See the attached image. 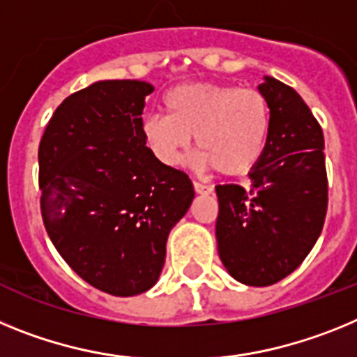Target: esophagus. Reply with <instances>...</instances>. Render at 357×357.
Returning a JSON list of instances; mask_svg holds the SVG:
<instances>
[{
	"instance_id": "34e87169",
	"label": "esophagus",
	"mask_w": 357,
	"mask_h": 357,
	"mask_svg": "<svg viewBox=\"0 0 357 357\" xmlns=\"http://www.w3.org/2000/svg\"><path fill=\"white\" fill-rule=\"evenodd\" d=\"M194 190H196V194H212L213 188L208 187V185H203L199 181H194Z\"/></svg>"
}]
</instances>
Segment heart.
Returning a JSON list of instances; mask_svg holds the SVG:
<instances>
[{"label":"heart","mask_w":357,"mask_h":357,"mask_svg":"<svg viewBox=\"0 0 357 357\" xmlns=\"http://www.w3.org/2000/svg\"><path fill=\"white\" fill-rule=\"evenodd\" d=\"M163 102L169 114L149 113L142 122L145 142L161 163L179 165L196 136L197 169L241 178L259 165L271 126L260 91L192 82L170 89Z\"/></svg>","instance_id":"obj_1"}]
</instances>
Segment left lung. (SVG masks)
I'll return each instance as SVG.
<instances>
[{"instance_id": "obj_1", "label": "left lung", "mask_w": 357, "mask_h": 357, "mask_svg": "<svg viewBox=\"0 0 357 357\" xmlns=\"http://www.w3.org/2000/svg\"><path fill=\"white\" fill-rule=\"evenodd\" d=\"M259 89L269 105L268 144L250 187L217 185V252L241 284L264 287L303 262L324 228V132L298 93L275 77Z\"/></svg>"}]
</instances>
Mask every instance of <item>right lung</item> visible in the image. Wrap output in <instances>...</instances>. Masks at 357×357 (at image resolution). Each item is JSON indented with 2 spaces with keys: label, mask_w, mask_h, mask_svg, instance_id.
<instances>
[{
  "label": "right lung",
  "mask_w": 357,
  "mask_h": 357,
  "mask_svg": "<svg viewBox=\"0 0 357 357\" xmlns=\"http://www.w3.org/2000/svg\"><path fill=\"white\" fill-rule=\"evenodd\" d=\"M153 91L144 80L93 82L59 105L39 145L46 231L82 280L114 296L156 284L170 230L194 199L188 176L145 145Z\"/></svg>",
  "instance_id": "add662e5"
}]
</instances>
